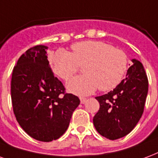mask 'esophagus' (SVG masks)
I'll return each instance as SVG.
<instances>
[{
  "label": "esophagus",
  "mask_w": 158,
  "mask_h": 158,
  "mask_svg": "<svg viewBox=\"0 0 158 158\" xmlns=\"http://www.w3.org/2000/svg\"><path fill=\"white\" fill-rule=\"evenodd\" d=\"M80 101L81 103H85L86 101H87V98H80Z\"/></svg>",
  "instance_id": "34e87169"
}]
</instances>
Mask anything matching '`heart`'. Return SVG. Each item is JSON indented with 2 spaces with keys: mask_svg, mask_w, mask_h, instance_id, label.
<instances>
[{
  "mask_svg": "<svg viewBox=\"0 0 158 158\" xmlns=\"http://www.w3.org/2000/svg\"><path fill=\"white\" fill-rule=\"evenodd\" d=\"M72 53L60 49L52 57L55 73L65 81L70 80L84 66V76L73 78L67 89L77 95H88L99 87L109 91L117 87L125 77L128 57L125 51L101 41H83L71 46Z\"/></svg>",
  "mask_w": 158,
  "mask_h": 158,
  "instance_id": "heart-1",
  "label": "heart"
}]
</instances>
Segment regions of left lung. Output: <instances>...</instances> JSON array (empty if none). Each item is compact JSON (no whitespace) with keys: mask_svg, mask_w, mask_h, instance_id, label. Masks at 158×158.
I'll list each match as a JSON object with an SVG mask.
<instances>
[{"mask_svg":"<svg viewBox=\"0 0 158 158\" xmlns=\"http://www.w3.org/2000/svg\"><path fill=\"white\" fill-rule=\"evenodd\" d=\"M126 77L113 91L96 97L100 104L93 125L101 135L117 140L131 132L140 120L148 93V79L143 65L132 59Z\"/></svg>","mask_w":158,"mask_h":158,"instance_id":"8db88e82","label":"left lung"}]
</instances>
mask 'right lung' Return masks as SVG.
I'll return each mask as SVG.
<instances>
[{
    "mask_svg": "<svg viewBox=\"0 0 158 158\" xmlns=\"http://www.w3.org/2000/svg\"><path fill=\"white\" fill-rule=\"evenodd\" d=\"M48 47L33 46L21 55L13 68L11 96L18 124L35 140H57L67 130L80 104L78 97L65 87L49 66Z\"/></svg>",
    "mask_w": 158,
    "mask_h": 158,
    "instance_id": "right-lung-1",
    "label": "right lung"
}]
</instances>
